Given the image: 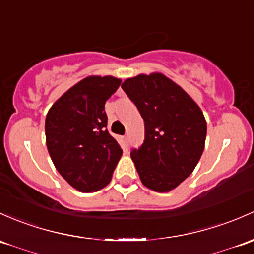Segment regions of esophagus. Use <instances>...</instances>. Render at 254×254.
I'll return each instance as SVG.
<instances>
[{"instance_id": "esophagus-1", "label": "esophagus", "mask_w": 254, "mask_h": 254, "mask_svg": "<svg viewBox=\"0 0 254 254\" xmlns=\"http://www.w3.org/2000/svg\"><path fill=\"white\" fill-rule=\"evenodd\" d=\"M123 138H124V141H125V142H127V135L123 136Z\"/></svg>"}]
</instances>
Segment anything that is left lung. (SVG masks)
Returning a JSON list of instances; mask_svg holds the SVG:
<instances>
[{"label": "left lung", "instance_id": "obj_1", "mask_svg": "<svg viewBox=\"0 0 254 254\" xmlns=\"http://www.w3.org/2000/svg\"><path fill=\"white\" fill-rule=\"evenodd\" d=\"M145 122V141L130 156L146 188L169 192L193 172L204 149L207 123L198 105L161 73L122 84Z\"/></svg>", "mask_w": 254, "mask_h": 254}]
</instances>
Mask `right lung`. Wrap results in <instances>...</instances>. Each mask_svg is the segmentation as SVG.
Returning <instances> with one entry per match:
<instances>
[{"mask_svg": "<svg viewBox=\"0 0 254 254\" xmlns=\"http://www.w3.org/2000/svg\"><path fill=\"white\" fill-rule=\"evenodd\" d=\"M122 80L90 75L64 92L45 122L49 153L64 180L81 192L98 191L111 181L123 149L107 127L106 101Z\"/></svg>", "mask_w": 254, "mask_h": 254, "instance_id": "right-lung-1", "label": "right lung"}]
</instances>
